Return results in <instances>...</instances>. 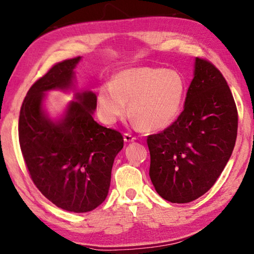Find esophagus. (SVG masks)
<instances>
[{
    "mask_svg": "<svg viewBox=\"0 0 254 254\" xmlns=\"http://www.w3.org/2000/svg\"><path fill=\"white\" fill-rule=\"evenodd\" d=\"M124 140L126 141V143H131V141L136 140V137H134L130 134H124Z\"/></svg>",
    "mask_w": 254,
    "mask_h": 254,
    "instance_id": "34e87169",
    "label": "esophagus"
}]
</instances>
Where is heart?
Listing matches in <instances>:
<instances>
[{
    "label": "heart",
    "instance_id": "heart-1",
    "mask_svg": "<svg viewBox=\"0 0 254 254\" xmlns=\"http://www.w3.org/2000/svg\"><path fill=\"white\" fill-rule=\"evenodd\" d=\"M185 92V79L176 70L126 69L98 89V111L102 122L111 125L125 117L129 102V114L143 129L162 130L180 116Z\"/></svg>",
    "mask_w": 254,
    "mask_h": 254
}]
</instances>
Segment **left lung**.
Listing matches in <instances>:
<instances>
[{
  "instance_id": "1",
  "label": "left lung",
  "mask_w": 254,
  "mask_h": 254,
  "mask_svg": "<svg viewBox=\"0 0 254 254\" xmlns=\"http://www.w3.org/2000/svg\"><path fill=\"white\" fill-rule=\"evenodd\" d=\"M184 109L159 134L147 137L149 177L172 203H190L210 190L232 155L238 110L222 73L196 58Z\"/></svg>"
}]
</instances>
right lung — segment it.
Instances as JSON below:
<instances>
[{
	"instance_id": "add662e5",
	"label": "right lung",
	"mask_w": 254,
	"mask_h": 254,
	"mask_svg": "<svg viewBox=\"0 0 254 254\" xmlns=\"http://www.w3.org/2000/svg\"><path fill=\"white\" fill-rule=\"evenodd\" d=\"M80 60L62 61L40 78L26 93L19 119L22 155L33 183L55 205L74 213L92 211L105 201L115 157L124 147L119 131L93 119L96 93L75 86ZM52 90L75 97L57 119L44 107Z\"/></svg>"
}]
</instances>
